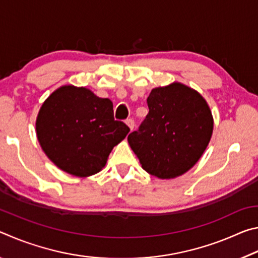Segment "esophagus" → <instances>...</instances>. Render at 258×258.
Here are the masks:
<instances>
[{"instance_id":"34e87169","label":"esophagus","mask_w":258,"mask_h":258,"mask_svg":"<svg viewBox=\"0 0 258 258\" xmlns=\"http://www.w3.org/2000/svg\"><path fill=\"white\" fill-rule=\"evenodd\" d=\"M126 124H127V126L131 128V131H133V128H134V120L132 118L126 119Z\"/></svg>"}]
</instances>
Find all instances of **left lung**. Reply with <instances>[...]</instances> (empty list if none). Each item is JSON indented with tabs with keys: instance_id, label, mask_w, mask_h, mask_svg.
<instances>
[{
	"instance_id": "left-lung-1",
	"label": "left lung",
	"mask_w": 258,
	"mask_h": 258,
	"mask_svg": "<svg viewBox=\"0 0 258 258\" xmlns=\"http://www.w3.org/2000/svg\"><path fill=\"white\" fill-rule=\"evenodd\" d=\"M149 112L127 138L142 168L159 178H174L189 171L211 141L214 120L197 91L181 83L152 89Z\"/></svg>"
}]
</instances>
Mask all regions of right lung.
Here are the masks:
<instances>
[{"mask_svg": "<svg viewBox=\"0 0 258 258\" xmlns=\"http://www.w3.org/2000/svg\"><path fill=\"white\" fill-rule=\"evenodd\" d=\"M130 132L113 119L109 99L86 87L55 90L38 111L36 134L43 151L63 172L86 177L101 171L112 148Z\"/></svg>", "mask_w": 258, "mask_h": 258, "instance_id": "1", "label": "right lung"}]
</instances>
